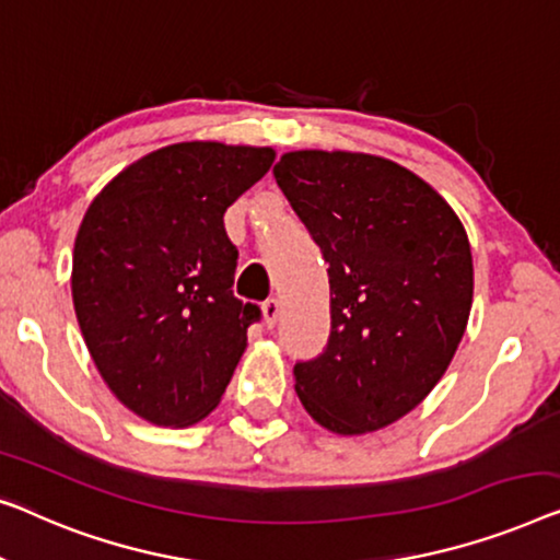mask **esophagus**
Here are the masks:
<instances>
[{
  "label": "esophagus",
  "instance_id": "esophagus-1",
  "mask_svg": "<svg viewBox=\"0 0 560 560\" xmlns=\"http://www.w3.org/2000/svg\"><path fill=\"white\" fill-rule=\"evenodd\" d=\"M261 310H264V322H266V327H273V325H277V319H279V314H281V304H279V299H266Z\"/></svg>",
  "mask_w": 560,
  "mask_h": 560
}]
</instances>
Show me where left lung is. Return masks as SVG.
Segmentation results:
<instances>
[{
	"label": "left lung",
	"mask_w": 560,
	"mask_h": 560,
	"mask_svg": "<svg viewBox=\"0 0 560 560\" xmlns=\"http://www.w3.org/2000/svg\"><path fill=\"white\" fill-rule=\"evenodd\" d=\"M273 177L329 264V340L294 365L306 413L335 434L398 421L429 396L471 310V250L436 190L396 162L289 152Z\"/></svg>",
	"instance_id": "8db88e82"
}]
</instances>
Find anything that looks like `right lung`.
I'll return each mask as SVG.
<instances>
[{
  "label": "right lung",
  "instance_id": "add662e5",
  "mask_svg": "<svg viewBox=\"0 0 560 560\" xmlns=\"http://www.w3.org/2000/svg\"><path fill=\"white\" fill-rule=\"evenodd\" d=\"M273 162L269 147L183 141L141 156L85 210L73 248L83 340L114 396L156 427L218 406L261 310L233 296L223 215Z\"/></svg>",
  "mask_w": 560,
  "mask_h": 560
}]
</instances>
